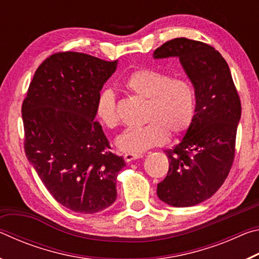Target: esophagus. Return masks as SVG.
<instances>
[{
  "instance_id": "obj_1",
  "label": "esophagus",
  "mask_w": 259,
  "mask_h": 259,
  "mask_svg": "<svg viewBox=\"0 0 259 259\" xmlns=\"http://www.w3.org/2000/svg\"><path fill=\"white\" fill-rule=\"evenodd\" d=\"M143 155L142 154H134V153H125V154L123 155L124 160L126 162H130V161H134L136 159H139V157H142Z\"/></svg>"
}]
</instances>
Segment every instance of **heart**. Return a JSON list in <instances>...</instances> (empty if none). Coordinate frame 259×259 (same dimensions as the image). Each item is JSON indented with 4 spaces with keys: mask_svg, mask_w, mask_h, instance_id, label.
Returning a JSON list of instances; mask_svg holds the SVG:
<instances>
[{
    "mask_svg": "<svg viewBox=\"0 0 259 259\" xmlns=\"http://www.w3.org/2000/svg\"><path fill=\"white\" fill-rule=\"evenodd\" d=\"M123 85L131 94L146 99L142 120L145 124L128 128L116 138V146L126 153L140 154L168 139L181 136L190 128L195 115L194 88L182 77L152 68L136 69L125 78ZM96 116L108 129L120 123L116 97L112 90L99 94L95 107Z\"/></svg>",
    "mask_w": 259,
    "mask_h": 259,
    "instance_id": "b5f03b06",
    "label": "heart"
}]
</instances>
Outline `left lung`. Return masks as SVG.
I'll list each match as a JSON object with an SVG mask.
<instances>
[{
  "mask_svg": "<svg viewBox=\"0 0 259 259\" xmlns=\"http://www.w3.org/2000/svg\"><path fill=\"white\" fill-rule=\"evenodd\" d=\"M155 59L178 57L195 89V115L185 137L165 150L166 177L157 196L172 207H192L209 199L229 176L235 155L241 102L230 67L207 43L178 37L153 52Z\"/></svg>",
  "mask_w": 259,
  "mask_h": 259,
  "instance_id": "8db88e82",
  "label": "left lung"
}]
</instances>
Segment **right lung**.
Wrapping results in <instances>:
<instances>
[{
  "mask_svg": "<svg viewBox=\"0 0 259 259\" xmlns=\"http://www.w3.org/2000/svg\"><path fill=\"white\" fill-rule=\"evenodd\" d=\"M117 60L82 52H57L35 72L21 106L28 161L64 207L95 213L116 200L124 160L109 151L96 117L100 90Z\"/></svg>",
  "mask_w": 259,
  "mask_h": 259,
  "instance_id": "obj_1",
  "label": "right lung"
}]
</instances>
